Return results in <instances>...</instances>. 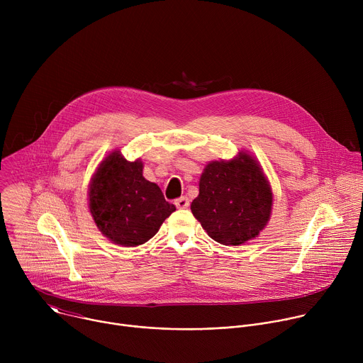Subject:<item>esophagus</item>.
<instances>
[{
  "label": "esophagus",
  "instance_id": "esophagus-1",
  "mask_svg": "<svg viewBox=\"0 0 363 363\" xmlns=\"http://www.w3.org/2000/svg\"><path fill=\"white\" fill-rule=\"evenodd\" d=\"M175 205H177V208H188L189 206V199L186 198V196H181V198H178V199H175Z\"/></svg>",
  "mask_w": 363,
  "mask_h": 363
}]
</instances>
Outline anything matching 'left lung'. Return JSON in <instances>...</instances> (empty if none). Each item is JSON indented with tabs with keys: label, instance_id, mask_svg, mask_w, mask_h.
<instances>
[{
	"label": "left lung",
	"instance_id": "left-lung-1",
	"mask_svg": "<svg viewBox=\"0 0 363 363\" xmlns=\"http://www.w3.org/2000/svg\"><path fill=\"white\" fill-rule=\"evenodd\" d=\"M272 206L273 192L260 164L241 150L230 161L205 167L191 211L213 240L240 245L267 225Z\"/></svg>",
	"mask_w": 363,
	"mask_h": 363
}]
</instances>
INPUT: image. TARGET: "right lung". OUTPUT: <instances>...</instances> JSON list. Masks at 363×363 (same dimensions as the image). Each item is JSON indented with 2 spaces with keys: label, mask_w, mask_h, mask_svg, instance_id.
Masks as SVG:
<instances>
[{
  "label": "right lung",
  "mask_w": 363,
  "mask_h": 363,
  "mask_svg": "<svg viewBox=\"0 0 363 363\" xmlns=\"http://www.w3.org/2000/svg\"><path fill=\"white\" fill-rule=\"evenodd\" d=\"M140 160L126 161L119 150L109 153L89 185L90 214L112 242L136 247L158 233L175 211L161 188L143 178Z\"/></svg>",
  "instance_id": "obj_1"
}]
</instances>
